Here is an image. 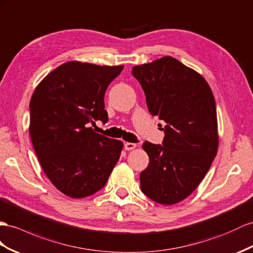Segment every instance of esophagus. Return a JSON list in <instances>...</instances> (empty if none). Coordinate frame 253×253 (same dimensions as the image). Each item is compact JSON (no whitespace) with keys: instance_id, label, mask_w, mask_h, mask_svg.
Here are the masks:
<instances>
[{"instance_id":"esophagus-1","label":"esophagus","mask_w":253,"mask_h":253,"mask_svg":"<svg viewBox=\"0 0 253 253\" xmlns=\"http://www.w3.org/2000/svg\"><path fill=\"white\" fill-rule=\"evenodd\" d=\"M135 147H137V144L130 143V142H126V143L124 144V148L126 151H132Z\"/></svg>"}]
</instances>
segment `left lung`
I'll return each instance as SVG.
<instances>
[{
	"label": "left lung",
	"mask_w": 253,
	"mask_h": 253,
	"mask_svg": "<svg viewBox=\"0 0 253 253\" xmlns=\"http://www.w3.org/2000/svg\"><path fill=\"white\" fill-rule=\"evenodd\" d=\"M131 74L148 111L166 123L163 145L143 144L150 164L140 174L141 189L155 202L176 204L202 182L217 155L215 97L202 75L172 56L137 65Z\"/></svg>",
	"instance_id": "left-lung-1"
}]
</instances>
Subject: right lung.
Listing matches in <instances>:
<instances>
[{
	"mask_svg": "<svg viewBox=\"0 0 253 253\" xmlns=\"http://www.w3.org/2000/svg\"><path fill=\"white\" fill-rule=\"evenodd\" d=\"M123 68L64 63L31 97L32 143L44 174L65 196L81 199L100 190L120 159L123 142L87 126L108 120L103 97Z\"/></svg>",
	"mask_w": 253,
	"mask_h": 253,
	"instance_id": "obj_1",
	"label": "right lung"
}]
</instances>
